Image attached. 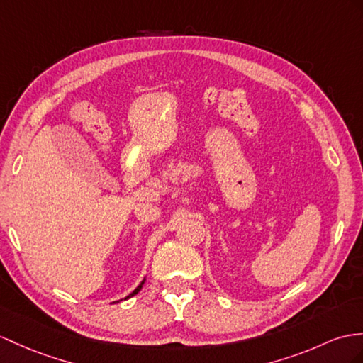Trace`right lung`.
<instances>
[{"label": "right lung", "mask_w": 363, "mask_h": 363, "mask_svg": "<svg viewBox=\"0 0 363 363\" xmlns=\"http://www.w3.org/2000/svg\"><path fill=\"white\" fill-rule=\"evenodd\" d=\"M143 284H145V280H143V281H141V284H140V285H138V286H137V288H135V289H134V291H132V293H130V294H129V296H128V297H125V300H128V298H130V297H132V296H135V294H137V293H138V291H140V289H141V286H143Z\"/></svg>", "instance_id": "1"}]
</instances>
